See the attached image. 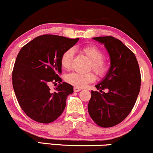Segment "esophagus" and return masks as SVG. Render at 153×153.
Here are the masks:
<instances>
[{"label":"esophagus","instance_id":"34e87169","mask_svg":"<svg viewBox=\"0 0 153 153\" xmlns=\"http://www.w3.org/2000/svg\"><path fill=\"white\" fill-rule=\"evenodd\" d=\"M73 90H74V92H78V91H81V88H80L78 87H74Z\"/></svg>","mask_w":153,"mask_h":153}]
</instances>
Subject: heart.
<instances>
[{
	"instance_id": "obj_1",
	"label": "heart",
	"mask_w": 153,
	"mask_h": 153,
	"mask_svg": "<svg viewBox=\"0 0 153 153\" xmlns=\"http://www.w3.org/2000/svg\"><path fill=\"white\" fill-rule=\"evenodd\" d=\"M81 52L91 60L90 68L99 76H102L108 70V62L103 57V52L101 48L96 45H90L82 47ZM75 54V49H68L63 52L60 58L61 66L64 69L68 70L71 68L72 62ZM96 79L93 73H88L85 74L78 73H71L67 75L65 80L67 82L75 87L82 88L89 82H94Z\"/></svg>"
}]
</instances>
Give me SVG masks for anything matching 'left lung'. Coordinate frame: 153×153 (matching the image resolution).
I'll return each instance as SVG.
<instances>
[{
	"instance_id": "left-lung-1",
	"label": "left lung",
	"mask_w": 153,
	"mask_h": 153,
	"mask_svg": "<svg viewBox=\"0 0 153 153\" xmlns=\"http://www.w3.org/2000/svg\"><path fill=\"white\" fill-rule=\"evenodd\" d=\"M103 44L109 54L111 66L104 78L91 91L88 110L91 119L102 127L122 122L131 112L140 90L141 75L134 54L113 36L93 38ZM107 89L106 93L102 90Z\"/></svg>"
}]
</instances>
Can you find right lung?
I'll list each match as a JSON object with an SVG mask.
<instances>
[{"mask_svg":"<svg viewBox=\"0 0 153 153\" xmlns=\"http://www.w3.org/2000/svg\"><path fill=\"white\" fill-rule=\"evenodd\" d=\"M69 39L45 34L34 38L19 51L12 73L13 90L21 108L37 122L48 124L62 114L73 85L62 82L60 58L63 52L78 42ZM60 84L51 91L50 82ZM57 84V83H56Z\"/></svg>","mask_w":153,"mask_h":153,"instance_id":"obj_1","label":"right lung"}]
</instances>
